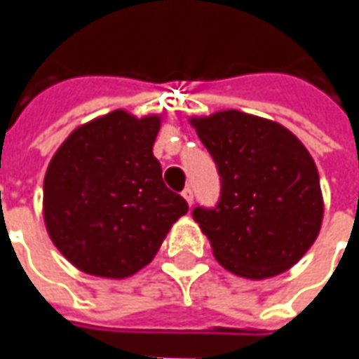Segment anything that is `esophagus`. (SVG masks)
Instances as JSON below:
<instances>
[{
    "label": "esophagus",
    "mask_w": 359,
    "mask_h": 359,
    "mask_svg": "<svg viewBox=\"0 0 359 359\" xmlns=\"http://www.w3.org/2000/svg\"><path fill=\"white\" fill-rule=\"evenodd\" d=\"M182 196H184V200L191 205V201H194V189H191V186H187L184 191H182Z\"/></svg>",
    "instance_id": "1"
}]
</instances>
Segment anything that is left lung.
Wrapping results in <instances>:
<instances>
[{"mask_svg": "<svg viewBox=\"0 0 359 359\" xmlns=\"http://www.w3.org/2000/svg\"><path fill=\"white\" fill-rule=\"evenodd\" d=\"M189 123L222 177L219 203L194 210L215 259L248 280L283 273L310 250L324 219L310 151L282 123L238 109Z\"/></svg>", "mask_w": 359, "mask_h": 359, "instance_id": "8db88e82", "label": "left lung"}]
</instances>
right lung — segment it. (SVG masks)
<instances>
[{"instance_id": "obj_1", "label": "right lung", "mask_w": 359, "mask_h": 359, "mask_svg": "<svg viewBox=\"0 0 359 359\" xmlns=\"http://www.w3.org/2000/svg\"><path fill=\"white\" fill-rule=\"evenodd\" d=\"M161 116L116 109L79 126L49 161L43 222L53 245L77 269L123 280L158 254L187 214L154 158Z\"/></svg>"}]
</instances>
